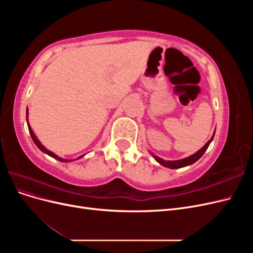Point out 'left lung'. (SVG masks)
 I'll list each match as a JSON object with an SVG mask.
<instances>
[{
  "instance_id": "1",
  "label": "left lung",
  "mask_w": 253,
  "mask_h": 253,
  "mask_svg": "<svg viewBox=\"0 0 253 253\" xmlns=\"http://www.w3.org/2000/svg\"><path fill=\"white\" fill-rule=\"evenodd\" d=\"M214 134H215V132L213 133V136L211 137V139H210L208 142H207V143L204 145V147H203L200 151H197V152L195 153V154L191 155V156H189V157H187V158H183V159H180V160H173V162H171V160H165V159H162V158L158 157V156H156V155H154V154H152V155H153V157L155 158V160H156L157 163H159L160 165L164 166V167L170 168V169H179V168L190 166V165L194 164L195 162H197V160L200 159V158L204 155V153L206 152V150H207V149H208L209 144H210V143H211V141L213 140Z\"/></svg>"
}]
</instances>
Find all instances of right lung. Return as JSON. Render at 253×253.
<instances>
[{
  "instance_id": "add662e5",
  "label": "right lung",
  "mask_w": 253,
  "mask_h": 253,
  "mask_svg": "<svg viewBox=\"0 0 253 253\" xmlns=\"http://www.w3.org/2000/svg\"><path fill=\"white\" fill-rule=\"evenodd\" d=\"M28 117V108H27V110H26V118ZM27 126H28V129H29V133H30V136H32V138H33V140H34V142L36 143V145L38 148H39L42 152H44L45 154H47V155H49L50 157H52V158H55V159H57V160H59V162H61V163H68V162H72V160H67V159H64V158H61V157H59L58 155H56L55 153H52V152H50L49 150H47L46 148L44 147V145L40 142V140L37 138L36 137V135L34 134V132H33V129H32V127H30V126H29V124H28V119H27ZM84 155H81L80 157H78L77 159H79V158H81V157H83Z\"/></svg>"
}]
</instances>
